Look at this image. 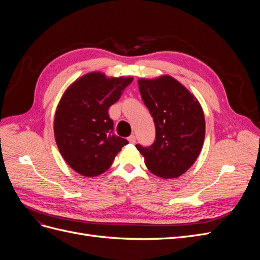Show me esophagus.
I'll list each match as a JSON object with an SVG mask.
<instances>
[{
    "label": "esophagus",
    "instance_id": "1",
    "mask_svg": "<svg viewBox=\"0 0 260 260\" xmlns=\"http://www.w3.org/2000/svg\"><path fill=\"white\" fill-rule=\"evenodd\" d=\"M128 140H129V142H130L131 144H135L136 141H137V138H136L135 135H131V136L128 138Z\"/></svg>",
    "mask_w": 260,
    "mask_h": 260
}]
</instances>
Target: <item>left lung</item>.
Returning a JSON list of instances; mask_svg holds the SVG:
<instances>
[{
  "instance_id": "obj_1",
  "label": "left lung",
  "mask_w": 260,
  "mask_h": 260,
  "mask_svg": "<svg viewBox=\"0 0 260 260\" xmlns=\"http://www.w3.org/2000/svg\"><path fill=\"white\" fill-rule=\"evenodd\" d=\"M155 123L152 145L137 144L146 167L160 178H178L198 159L205 139L203 109L184 86L169 76L138 81Z\"/></svg>"
}]
</instances>
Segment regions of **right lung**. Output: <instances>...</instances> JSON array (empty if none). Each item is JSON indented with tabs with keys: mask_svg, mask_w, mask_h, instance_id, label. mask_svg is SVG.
<instances>
[{
	"mask_svg": "<svg viewBox=\"0 0 260 260\" xmlns=\"http://www.w3.org/2000/svg\"><path fill=\"white\" fill-rule=\"evenodd\" d=\"M132 81L131 77L106 78L101 73H90L62 95L54 119L55 141L61 156L78 174H103L129 143L114 133L108 109Z\"/></svg>",
	"mask_w": 260,
	"mask_h": 260,
	"instance_id": "right-lung-1",
	"label": "right lung"
}]
</instances>
